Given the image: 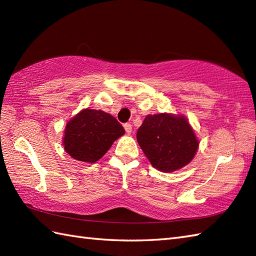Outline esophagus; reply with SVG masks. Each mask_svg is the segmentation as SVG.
Returning a JSON list of instances; mask_svg holds the SVG:
<instances>
[{"label": "esophagus", "instance_id": "34e87169", "mask_svg": "<svg viewBox=\"0 0 256 256\" xmlns=\"http://www.w3.org/2000/svg\"><path fill=\"white\" fill-rule=\"evenodd\" d=\"M124 128H125V132L128 134H130L132 132V124L131 123H125L124 124Z\"/></svg>", "mask_w": 256, "mask_h": 256}]
</instances>
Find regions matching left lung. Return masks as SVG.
Instances as JSON below:
<instances>
[{"label":"left lung","mask_w":256,"mask_h":256,"mask_svg":"<svg viewBox=\"0 0 256 256\" xmlns=\"http://www.w3.org/2000/svg\"><path fill=\"white\" fill-rule=\"evenodd\" d=\"M136 138L150 164L165 172L189 164L199 145L187 120L167 113L146 116Z\"/></svg>","instance_id":"8db88e82"}]
</instances>
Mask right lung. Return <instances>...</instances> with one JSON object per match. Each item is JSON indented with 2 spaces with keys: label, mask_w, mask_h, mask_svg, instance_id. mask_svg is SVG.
Instances as JSON below:
<instances>
[{
  "label": "right lung",
  "mask_w": 256,
  "mask_h": 256,
  "mask_svg": "<svg viewBox=\"0 0 256 256\" xmlns=\"http://www.w3.org/2000/svg\"><path fill=\"white\" fill-rule=\"evenodd\" d=\"M124 132L122 125L111 114L84 108L66 125L64 150L77 160L96 162Z\"/></svg>",
  "instance_id": "right-lung-1"
}]
</instances>
